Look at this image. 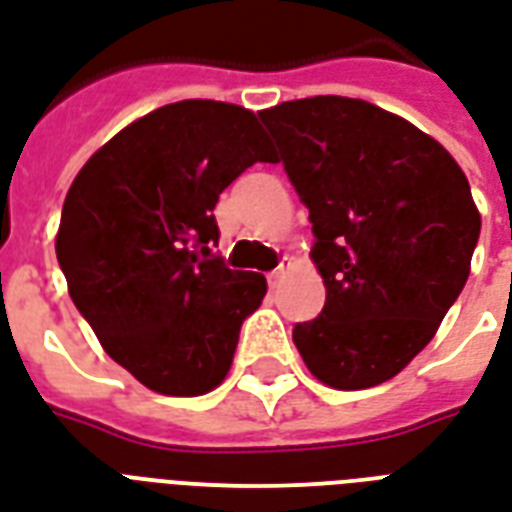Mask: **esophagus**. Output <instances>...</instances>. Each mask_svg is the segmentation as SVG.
<instances>
[{"label":"esophagus","instance_id":"34e87169","mask_svg":"<svg viewBox=\"0 0 512 512\" xmlns=\"http://www.w3.org/2000/svg\"><path fill=\"white\" fill-rule=\"evenodd\" d=\"M280 278H283V267H278V270H272L270 275H267V280H270V286H272V288L278 286Z\"/></svg>","mask_w":512,"mask_h":512}]
</instances>
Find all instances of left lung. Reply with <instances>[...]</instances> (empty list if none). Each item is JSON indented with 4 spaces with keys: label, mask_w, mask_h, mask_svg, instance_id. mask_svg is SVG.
<instances>
[{
    "label": "left lung",
    "mask_w": 512,
    "mask_h": 512,
    "mask_svg": "<svg viewBox=\"0 0 512 512\" xmlns=\"http://www.w3.org/2000/svg\"><path fill=\"white\" fill-rule=\"evenodd\" d=\"M310 210L324 310L294 326L307 370L378 386L424 351L470 275L480 215L443 145L364 99L310 96L259 113Z\"/></svg>",
    "instance_id": "1"
}]
</instances>
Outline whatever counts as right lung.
<instances>
[{
    "mask_svg": "<svg viewBox=\"0 0 512 512\" xmlns=\"http://www.w3.org/2000/svg\"><path fill=\"white\" fill-rule=\"evenodd\" d=\"M272 161L245 107L183 99L105 142L69 186L56 259L107 356L169 397L213 391L267 280L215 256V205Z\"/></svg>",
    "mask_w": 512,
    "mask_h": 512,
    "instance_id": "1",
    "label": "right lung"
}]
</instances>
